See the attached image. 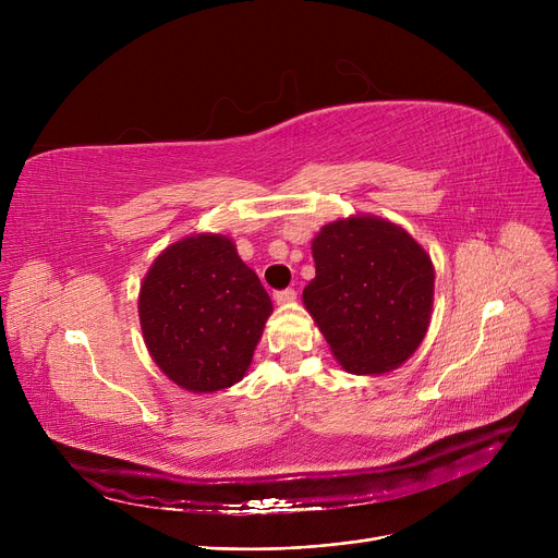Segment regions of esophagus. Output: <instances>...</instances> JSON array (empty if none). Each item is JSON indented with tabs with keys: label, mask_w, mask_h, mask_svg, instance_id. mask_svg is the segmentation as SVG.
Listing matches in <instances>:
<instances>
[{
	"label": "esophagus",
	"mask_w": 558,
	"mask_h": 558,
	"mask_svg": "<svg viewBox=\"0 0 558 558\" xmlns=\"http://www.w3.org/2000/svg\"><path fill=\"white\" fill-rule=\"evenodd\" d=\"M276 303L278 305H284V303H294L296 301V291L294 289H282V291H276Z\"/></svg>",
	"instance_id": "1"
}]
</instances>
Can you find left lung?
<instances>
[{
  "label": "left lung",
  "instance_id": "obj_1",
  "mask_svg": "<svg viewBox=\"0 0 558 558\" xmlns=\"http://www.w3.org/2000/svg\"><path fill=\"white\" fill-rule=\"evenodd\" d=\"M312 255L303 303L343 371L383 375L416 353L432 318L434 264L412 234L355 215L320 228Z\"/></svg>",
  "mask_w": 558,
  "mask_h": 558
}]
</instances>
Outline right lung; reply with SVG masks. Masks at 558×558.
<instances>
[{"instance_id":"obj_1","label":"right lung","mask_w":558,"mask_h":558,"mask_svg":"<svg viewBox=\"0 0 558 558\" xmlns=\"http://www.w3.org/2000/svg\"><path fill=\"white\" fill-rule=\"evenodd\" d=\"M137 312L149 355L171 383L215 393L246 375L274 303L230 238L194 232L154 259Z\"/></svg>"}]
</instances>
